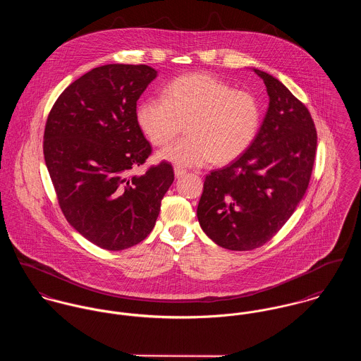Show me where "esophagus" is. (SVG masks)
Listing matches in <instances>:
<instances>
[{
  "instance_id": "34e87169",
  "label": "esophagus",
  "mask_w": 361,
  "mask_h": 361,
  "mask_svg": "<svg viewBox=\"0 0 361 361\" xmlns=\"http://www.w3.org/2000/svg\"><path fill=\"white\" fill-rule=\"evenodd\" d=\"M173 173H175V176L179 179V178L185 176V175L188 173V171H186V169H182V168H175V169H173Z\"/></svg>"
}]
</instances>
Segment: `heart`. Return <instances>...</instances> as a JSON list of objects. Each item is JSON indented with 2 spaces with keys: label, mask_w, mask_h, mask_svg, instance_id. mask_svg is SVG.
I'll return each instance as SVG.
<instances>
[{
  "label": "heart",
  "mask_w": 361,
  "mask_h": 361,
  "mask_svg": "<svg viewBox=\"0 0 361 361\" xmlns=\"http://www.w3.org/2000/svg\"><path fill=\"white\" fill-rule=\"evenodd\" d=\"M261 121L257 99L209 73L173 79L161 97H147L136 106V122L155 146L171 140L188 122V137L157 153L161 161L176 166L228 164L255 142Z\"/></svg>",
  "instance_id": "obj_1"
}]
</instances>
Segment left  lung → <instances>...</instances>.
I'll use <instances>...</instances> for the list:
<instances>
[{
  "label": "left lung",
  "mask_w": 361,
  "mask_h": 361,
  "mask_svg": "<svg viewBox=\"0 0 361 361\" xmlns=\"http://www.w3.org/2000/svg\"><path fill=\"white\" fill-rule=\"evenodd\" d=\"M268 109L252 146L207 175L197 218L218 246L246 252L267 243L292 216L309 188L317 132L309 109L272 75L253 68Z\"/></svg>",
  "instance_id": "left-lung-1"
}]
</instances>
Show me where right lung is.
<instances>
[{
    "mask_svg": "<svg viewBox=\"0 0 361 361\" xmlns=\"http://www.w3.org/2000/svg\"><path fill=\"white\" fill-rule=\"evenodd\" d=\"M158 76L147 65L109 63L69 85L44 130V159L73 229L105 250H125L154 228L173 182L168 162L132 175L152 153L136 103Z\"/></svg>",
    "mask_w": 361,
    "mask_h": 361,
    "instance_id": "1",
    "label": "right lung"
}]
</instances>
